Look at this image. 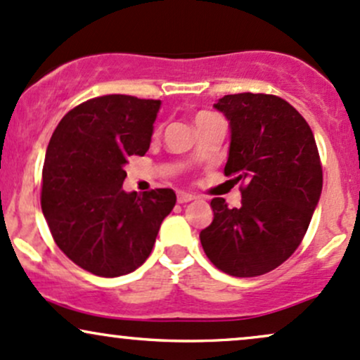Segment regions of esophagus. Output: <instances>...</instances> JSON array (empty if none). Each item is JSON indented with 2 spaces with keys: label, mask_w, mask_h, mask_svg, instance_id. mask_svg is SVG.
I'll return each mask as SVG.
<instances>
[{
  "label": "esophagus",
  "mask_w": 360,
  "mask_h": 360,
  "mask_svg": "<svg viewBox=\"0 0 360 360\" xmlns=\"http://www.w3.org/2000/svg\"><path fill=\"white\" fill-rule=\"evenodd\" d=\"M193 199H195V197H193L192 193L179 192V195H176V202H179V204H187V202H191Z\"/></svg>",
  "instance_id": "34e87169"
}]
</instances>
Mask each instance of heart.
<instances>
[{
    "instance_id": "heart-1",
    "label": "heart",
    "mask_w": 360,
    "mask_h": 360,
    "mask_svg": "<svg viewBox=\"0 0 360 360\" xmlns=\"http://www.w3.org/2000/svg\"><path fill=\"white\" fill-rule=\"evenodd\" d=\"M205 115H211V114H209V112H199V114H197V117H195V120L200 119V117H205Z\"/></svg>"
}]
</instances>
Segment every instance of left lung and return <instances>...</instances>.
I'll return each mask as SVG.
<instances>
[{
	"instance_id": "8db88e82",
	"label": "left lung",
	"mask_w": 360,
	"mask_h": 360,
	"mask_svg": "<svg viewBox=\"0 0 360 360\" xmlns=\"http://www.w3.org/2000/svg\"><path fill=\"white\" fill-rule=\"evenodd\" d=\"M214 108L231 129L224 175L245 185L240 207L211 200L214 219L200 231L202 248L229 276H264L308 231L323 187L316 141L300 112L276 95H224Z\"/></svg>"
}]
</instances>
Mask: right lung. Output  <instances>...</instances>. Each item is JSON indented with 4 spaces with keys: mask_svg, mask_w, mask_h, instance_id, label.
I'll use <instances>...</instances> for the list:
<instances>
[{
    "mask_svg": "<svg viewBox=\"0 0 360 360\" xmlns=\"http://www.w3.org/2000/svg\"><path fill=\"white\" fill-rule=\"evenodd\" d=\"M160 100L129 95L91 98L56 127L42 169V212L56 245L76 265L100 277L134 272L146 262L172 188L122 191L129 156L149 149Z\"/></svg>",
    "mask_w": 360,
    "mask_h": 360,
    "instance_id": "right-lung-1",
    "label": "right lung"
}]
</instances>
